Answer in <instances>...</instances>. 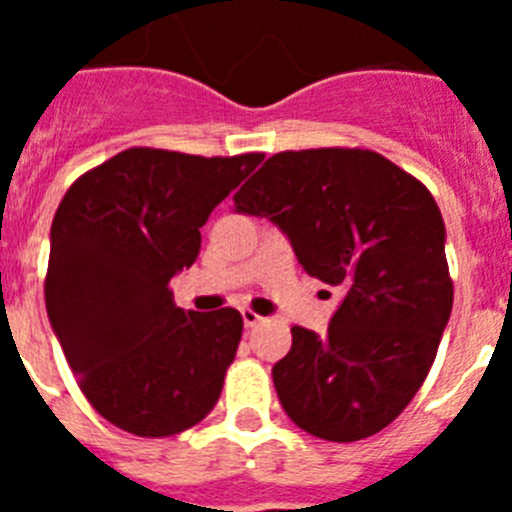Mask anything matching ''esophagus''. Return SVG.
Instances as JSON below:
<instances>
[{
	"mask_svg": "<svg viewBox=\"0 0 512 512\" xmlns=\"http://www.w3.org/2000/svg\"><path fill=\"white\" fill-rule=\"evenodd\" d=\"M241 315H243V323H246V328H253V325H259L261 320V315L256 310H251V307H243L241 310Z\"/></svg>",
	"mask_w": 512,
	"mask_h": 512,
	"instance_id": "obj_1",
	"label": "esophagus"
}]
</instances>
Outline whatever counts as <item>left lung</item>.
I'll use <instances>...</instances> for the list:
<instances>
[{
    "label": "left lung",
    "mask_w": 512,
    "mask_h": 512,
    "mask_svg": "<svg viewBox=\"0 0 512 512\" xmlns=\"http://www.w3.org/2000/svg\"><path fill=\"white\" fill-rule=\"evenodd\" d=\"M233 202L274 220L302 269L343 292L325 336L295 325L271 369L284 413L336 443L387 428L423 387L454 305L433 194L369 148H307L266 158Z\"/></svg>",
    "instance_id": "obj_1"
}]
</instances>
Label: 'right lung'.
Instances as JSON below:
<instances>
[{
  "label": "right lung",
  "instance_id": "add662e5",
  "mask_svg": "<svg viewBox=\"0 0 512 512\" xmlns=\"http://www.w3.org/2000/svg\"><path fill=\"white\" fill-rule=\"evenodd\" d=\"M261 161L264 153L205 158L135 146L63 194L45 310L79 390L122 431L166 438L215 408L241 312L182 310L169 282L197 259L210 212Z\"/></svg>",
  "mask_w": 512,
  "mask_h": 512
}]
</instances>
